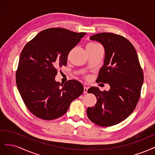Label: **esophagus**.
Segmentation results:
<instances>
[{
  "instance_id": "34e87169",
  "label": "esophagus",
  "mask_w": 155,
  "mask_h": 155,
  "mask_svg": "<svg viewBox=\"0 0 155 155\" xmlns=\"http://www.w3.org/2000/svg\"><path fill=\"white\" fill-rule=\"evenodd\" d=\"M87 90H88V87L86 86L84 87V93H87Z\"/></svg>"
}]
</instances>
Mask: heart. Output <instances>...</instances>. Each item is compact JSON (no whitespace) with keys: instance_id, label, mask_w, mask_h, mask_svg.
Listing matches in <instances>:
<instances>
[{"instance_id":"obj_1","label":"heart","mask_w":155,"mask_h":155,"mask_svg":"<svg viewBox=\"0 0 155 155\" xmlns=\"http://www.w3.org/2000/svg\"><path fill=\"white\" fill-rule=\"evenodd\" d=\"M97 45H98V44H94V43H90V44H87V47H94V46H97Z\"/></svg>"}]
</instances>
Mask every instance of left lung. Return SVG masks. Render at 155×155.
Instances as JSON below:
<instances>
[{"instance_id":"1","label":"left lung","mask_w":155,"mask_h":155,"mask_svg":"<svg viewBox=\"0 0 155 155\" xmlns=\"http://www.w3.org/2000/svg\"><path fill=\"white\" fill-rule=\"evenodd\" d=\"M90 39L101 43L105 49L104 65L97 82L108 83L110 89L101 91L96 87L88 89L97 102L94 107L87 109V114L98 126H112L124 120L135 109L143 82L142 69L135 48L125 37L101 33Z\"/></svg>"}]
</instances>
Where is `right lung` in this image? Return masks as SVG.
<instances>
[{
  "label": "right lung",
  "mask_w": 155,
  "mask_h": 155,
  "mask_svg": "<svg viewBox=\"0 0 155 155\" xmlns=\"http://www.w3.org/2000/svg\"><path fill=\"white\" fill-rule=\"evenodd\" d=\"M86 33L53 28L38 33L20 56L16 83L23 101L34 115L46 120L61 117L84 91L82 84L70 80L55 81L57 69L67 65L68 55Z\"/></svg>",
  "instance_id": "obj_1"
}]
</instances>
